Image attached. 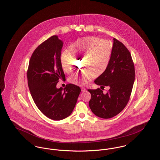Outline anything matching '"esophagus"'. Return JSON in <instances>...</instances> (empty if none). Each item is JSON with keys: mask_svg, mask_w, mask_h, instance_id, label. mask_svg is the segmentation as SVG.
<instances>
[{"mask_svg": "<svg viewBox=\"0 0 160 160\" xmlns=\"http://www.w3.org/2000/svg\"><path fill=\"white\" fill-rule=\"evenodd\" d=\"M86 91V89L85 88H81V91L82 92H85Z\"/></svg>", "mask_w": 160, "mask_h": 160, "instance_id": "34e87169", "label": "esophagus"}]
</instances>
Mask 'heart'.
I'll return each mask as SVG.
<instances>
[{
  "label": "heart",
  "mask_w": 160,
  "mask_h": 160,
  "mask_svg": "<svg viewBox=\"0 0 160 160\" xmlns=\"http://www.w3.org/2000/svg\"><path fill=\"white\" fill-rule=\"evenodd\" d=\"M70 50H65L61 55V64L63 70L71 73L74 71L75 56L84 57L83 65L87 70L69 78L74 84H86L96 75H100L108 67L112 53V47L107 41L94 36L81 38L73 42Z\"/></svg>",
  "instance_id": "obj_1"
}]
</instances>
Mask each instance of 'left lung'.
I'll use <instances>...</instances> for the list:
<instances>
[{
    "instance_id": "1",
    "label": "left lung",
    "mask_w": 160,
    "mask_h": 160,
    "mask_svg": "<svg viewBox=\"0 0 160 160\" xmlns=\"http://www.w3.org/2000/svg\"><path fill=\"white\" fill-rule=\"evenodd\" d=\"M135 80V68L131 55L122 42L113 39V45L107 69L94 82L108 86L103 93L100 88L88 89L91 94L89 107L98 117L108 119L119 114L128 104Z\"/></svg>"
}]
</instances>
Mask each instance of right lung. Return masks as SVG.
<instances>
[{
  "mask_svg": "<svg viewBox=\"0 0 160 160\" xmlns=\"http://www.w3.org/2000/svg\"><path fill=\"white\" fill-rule=\"evenodd\" d=\"M63 42L53 36L38 46L31 57L27 71L29 89L39 110L48 118L62 120L72 112L81 92L79 86L68 84L58 89L60 79L65 80L61 64Z\"/></svg>",
  "mask_w": 160,
  "mask_h": 160,
  "instance_id": "right-lung-1",
  "label": "right lung"
}]
</instances>
